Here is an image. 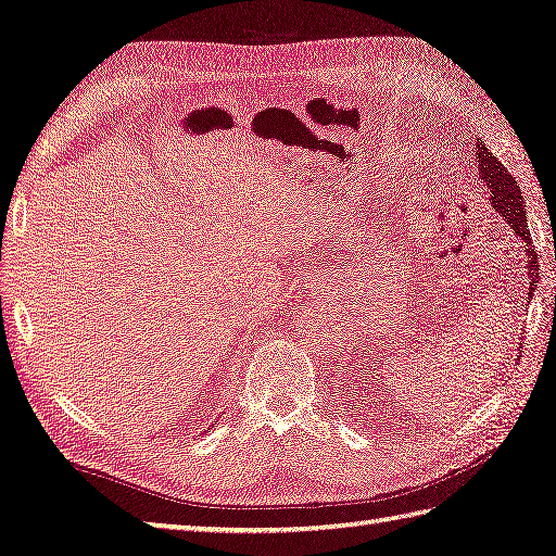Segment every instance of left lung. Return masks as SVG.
<instances>
[{
	"mask_svg": "<svg viewBox=\"0 0 556 556\" xmlns=\"http://www.w3.org/2000/svg\"><path fill=\"white\" fill-rule=\"evenodd\" d=\"M476 163H479V179L488 187L490 201H493V208L502 213L507 219V225L516 231V237L526 241V267H528V301H531L533 291L538 289V277H540V265H538V253L531 247V231H528V219L523 208V197L519 191V182L509 175V170L502 165L483 141L476 139Z\"/></svg>",
	"mask_w": 556,
	"mask_h": 556,
	"instance_id": "obj_1",
	"label": "left lung"
}]
</instances>
